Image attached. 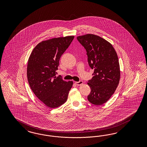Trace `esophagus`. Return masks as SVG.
<instances>
[{
  "label": "esophagus",
  "instance_id": "1",
  "mask_svg": "<svg viewBox=\"0 0 147 147\" xmlns=\"http://www.w3.org/2000/svg\"><path fill=\"white\" fill-rule=\"evenodd\" d=\"M83 81H78V82H76V85H78V86H80V85H82V84H83Z\"/></svg>",
  "mask_w": 147,
  "mask_h": 147
}]
</instances>
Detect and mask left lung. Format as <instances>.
I'll return each instance as SVG.
<instances>
[{"label":"left lung","mask_w":147,"mask_h":147,"mask_svg":"<svg viewBox=\"0 0 147 147\" xmlns=\"http://www.w3.org/2000/svg\"><path fill=\"white\" fill-rule=\"evenodd\" d=\"M77 39L87 51L93 76L87 84L91 89L88 100L95 105L106 102L114 93L120 79L119 59L112 45L99 36L87 34Z\"/></svg>","instance_id":"left-lung-1"}]
</instances>
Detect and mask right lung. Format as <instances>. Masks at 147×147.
I'll return each instance as SVG.
<instances>
[{"label":"right lung","mask_w":147,"mask_h":147,"mask_svg":"<svg viewBox=\"0 0 147 147\" xmlns=\"http://www.w3.org/2000/svg\"><path fill=\"white\" fill-rule=\"evenodd\" d=\"M74 36L42 41L33 49L27 67L28 82L33 92L42 102L51 108L67 101L73 82L56 76L59 60Z\"/></svg>","instance_id":"1"}]
</instances>
